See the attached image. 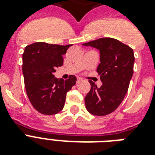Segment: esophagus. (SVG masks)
I'll return each mask as SVG.
<instances>
[{"instance_id": "1", "label": "esophagus", "mask_w": 155, "mask_h": 155, "mask_svg": "<svg viewBox=\"0 0 155 155\" xmlns=\"http://www.w3.org/2000/svg\"><path fill=\"white\" fill-rule=\"evenodd\" d=\"M80 81H81V78H77V81H76V83H80Z\"/></svg>"}]
</instances>
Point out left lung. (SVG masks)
Masks as SVG:
<instances>
[{"label":"left lung","instance_id":"1","mask_svg":"<svg viewBox=\"0 0 155 155\" xmlns=\"http://www.w3.org/2000/svg\"><path fill=\"white\" fill-rule=\"evenodd\" d=\"M83 45L100 51L101 63L97 71L102 82L97 87L89 80L91 89L84 97L86 108L92 115H108L117 108L127 93L134 74V51L112 38H101Z\"/></svg>","mask_w":155,"mask_h":155}]
</instances>
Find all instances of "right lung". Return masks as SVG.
<instances>
[{
  "mask_svg": "<svg viewBox=\"0 0 155 155\" xmlns=\"http://www.w3.org/2000/svg\"><path fill=\"white\" fill-rule=\"evenodd\" d=\"M71 46L35 42L25 48L22 72L25 91L33 107L42 114L59 113L65 104L67 92L75 84V75H69L67 80L54 75L56 68L63 64V55Z\"/></svg>",
  "mask_w": 155,
  "mask_h": 155,
  "instance_id": "1",
  "label": "right lung"
}]
</instances>
